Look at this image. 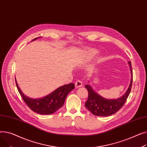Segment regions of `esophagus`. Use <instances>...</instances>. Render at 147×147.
Segmentation results:
<instances>
[{"mask_svg": "<svg viewBox=\"0 0 147 147\" xmlns=\"http://www.w3.org/2000/svg\"><path fill=\"white\" fill-rule=\"evenodd\" d=\"M75 87L76 88H80L82 86V82L80 80H78L75 82Z\"/></svg>", "mask_w": 147, "mask_h": 147, "instance_id": "34e87169", "label": "esophagus"}]
</instances>
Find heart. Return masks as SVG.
<instances>
[{
	"label": "heart",
	"mask_w": 147,
	"mask_h": 147,
	"mask_svg": "<svg viewBox=\"0 0 147 147\" xmlns=\"http://www.w3.org/2000/svg\"><path fill=\"white\" fill-rule=\"evenodd\" d=\"M97 53V51L94 49H88L86 50V54L89 57H93Z\"/></svg>",
	"instance_id": "1"
}]
</instances>
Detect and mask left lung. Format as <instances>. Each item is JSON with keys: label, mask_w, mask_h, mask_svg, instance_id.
Here are the masks:
<instances>
[{"label": "left lung", "mask_w": 147, "mask_h": 147, "mask_svg": "<svg viewBox=\"0 0 147 147\" xmlns=\"http://www.w3.org/2000/svg\"><path fill=\"white\" fill-rule=\"evenodd\" d=\"M131 72V83L123 96L117 99H107L101 97L94 91L90 85H85L88 92V98L85 103V107L91 112V113L97 116H109L116 113L122 107L130 94L132 80V69L131 61L128 62Z\"/></svg>", "instance_id": "1"}]
</instances>
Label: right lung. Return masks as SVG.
Returning <instances> with one entry per match:
<instances>
[{
    "label": "right lung",
    "instance_id": "1",
    "mask_svg": "<svg viewBox=\"0 0 147 147\" xmlns=\"http://www.w3.org/2000/svg\"><path fill=\"white\" fill-rule=\"evenodd\" d=\"M37 37L32 41L36 40ZM17 88L23 100L33 111L40 115H51L63 106L67 94L74 89L75 84L71 83L62 86L53 92L41 98H31L26 96L21 91L15 79Z\"/></svg>",
    "mask_w": 147,
    "mask_h": 147
}]
</instances>
